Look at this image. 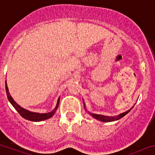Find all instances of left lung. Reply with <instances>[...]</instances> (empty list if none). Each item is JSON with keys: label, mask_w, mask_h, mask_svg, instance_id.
I'll return each mask as SVG.
<instances>
[{"label": "left lung", "mask_w": 155, "mask_h": 155, "mask_svg": "<svg viewBox=\"0 0 155 155\" xmlns=\"http://www.w3.org/2000/svg\"><path fill=\"white\" fill-rule=\"evenodd\" d=\"M130 110H128L127 112H125V113H121V114L118 115V116H113V117H112V116H103V115L94 114V113H89V114L91 115V116H92L93 117L95 118V119H98V120H100V121H102V122H112V121L118 120V119H121V118H123V116H126V115L127 114V113H129Z\"/></svg>", "instance_id": "8db88e82"}]
</instances>
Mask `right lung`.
Here are the masks:
<instances>
[{"instance_id":"right-lung-1","label":"right lung","mask_w":155,"mask_h":155,"mask_svg":"<svg viewBox=\"0 0 155 155\" xmlns=\"http://www.w3.org/2000/svg\"><path fill=\"white\" fill-rule=\"evenodd\" d=\"M5 85H6V93H7V98H8L10 104H12L13 107L15 108V110L18 112L19 114H20L22 117L27 119V120L33 121V122H39V121L45 120V119H49V118H51V116L54 115V113H55V111H56L57 108L58 107L59 99L58 100V103H57V105L56 107H55V108H54V110L48 113H32V112L28 111V110H25V109L22 108L21 107H20V106H19L18 104L14 101V99L12 98V97L10 96V93H9L8 87H7V82H6Z\"/></svg>"}]
</instances>
